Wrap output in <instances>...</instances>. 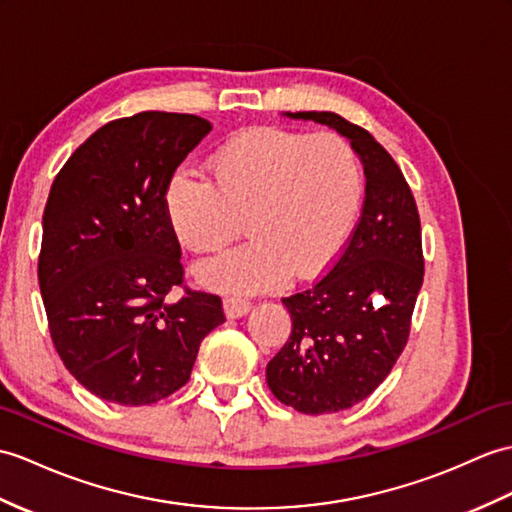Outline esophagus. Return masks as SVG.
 <instances>
[{
  "label": "esophagus",
  "instance_id": "34e87169",
  "mask_svg": "<svg viewBox=\"0 0 512 512\" xmlns=\"http://www.w3.org/2000/svg\"><path fill=\"white\" fill-rule=\"evenodd\" d=\"M251 307H253V303L244 299V296H240V294L224 296V312H227L229 318H240V316L251 312Z\"/></svg>",
  "mask_w": 512,
  "mask_h": 512
}]
</instances>
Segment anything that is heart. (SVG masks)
<instances>
[{
	"instance_id": "obj_1",
	"label": "heart",
	"mask_w": 512,
	"mask_h": 512,
	"mask_svg": "<svg viewBox=\"0 0 512 512\" xmlns=\"http://www.w3.org/2000/svg\"><path fill=\"white\" fill-rule=\"evenodd\" d=\"M211 181L178 170L165 189L176 240L194 255L220 253L198 279L224 292H257L292 277L325 272L358 220L364 178L360 159L336 133L307 135L275 126L248 128L213 152Z\"/></svg>"
}]
</instances>
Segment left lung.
<instances>
[{
	"label": "left lung",
	"mask_w": 512,
	"mask_h": 512,
	"mask_svg": "<svg viewBox=\"0 0 512 512\" xmlns=\"http://www.w3.org/2000/svg\"><path fill=\"white\" fill-rule=\"evenodd\" d=\"M288 115L349 137L366 174L362 216L338 259L310 288L281 299L292 331L266 366L285 406L331 414L371 395L406 349L425 272L421 218L406 176L368 130L331 111Z\"/></svg>",
	"instance_id": "8db88e82"
}]
</instances>
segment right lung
<instances>
[{
	"label": "right lung",
	"mask_w": 512,
	"mask_h": 512,
	"mask_svg": "<svg viewBox=\"0 0 512 512\" xmlns=\"http://www.w3.org/2000/svg\"><path fill=\"white\" fill-rule=\"evenodd\" d=\"M211 124L198 115L120 117L78 146L43 211L39 288L54 347L95 397L150 406L187 384L224 323L218 294L185 285L165 189ZM183 289L172 304L167 294Z\"/></svg>",
	"instance_id": "right-lung-1"
}]
</instances>
